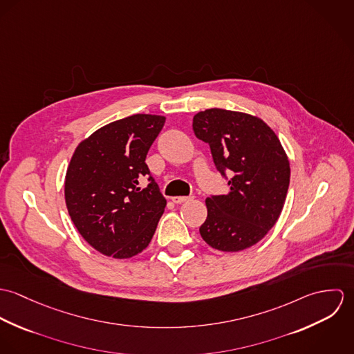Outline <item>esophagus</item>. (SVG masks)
Listing matches in <instances>:
<instances>
[{
	"mask_svg": "<svg viewBox=\"0 0 354 354\" xmlns=\"http://www.w3.org/2000/svg\"><path fill=\"white\" fill-rule=\"evenodd\" d=\"M191 199H192V198H188V196H174V198H171V201H173V203H176V204L189 202Z\"/></svg>",
	"mask_w": 354,
	"mask_h": 354,
	"instance_id": "34e87169",
	"label": "esophagus"
}]
</instances>
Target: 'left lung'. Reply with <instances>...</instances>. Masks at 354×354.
<instances>
[{"label": "left lung", "instance_id": "1", "mask_svg": "<svg viewBox=\"0 0 354 354\" xmlns=\"http://www.w3.org/2000/svg\"><path fill=\"white\" fill-rule=\"evenodd\" d=\"M195 136L208 143L229 194L205 199L199 232L214 250L239 252L259 243L277 223L290 181V165L275 132L259 117L207 109L194 117Z\"/></svg>", "mask_w": 354, "mask_h": 354}]
</instances>
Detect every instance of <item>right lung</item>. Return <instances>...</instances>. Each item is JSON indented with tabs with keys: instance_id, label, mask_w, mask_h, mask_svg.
Segmentation results:
<instances>
[{
	"instance_id": "1",
	"label": "right lung",
	"mask_w": 354,
	"mask_h": 354,
	"mask_svg": "<svg viewBox=\"0 0 354 354\" xmlns=\"http://www.w3.org/2000/svg\"><path fill=\"white\" fill-rule=\"evenodd\" d=\"M163 115L133 114L79 143L65 176V203L82 237L98 252L128 259L146 250L166 199L146 156L165 124Z\"/></svg>"
}]
</instances>
